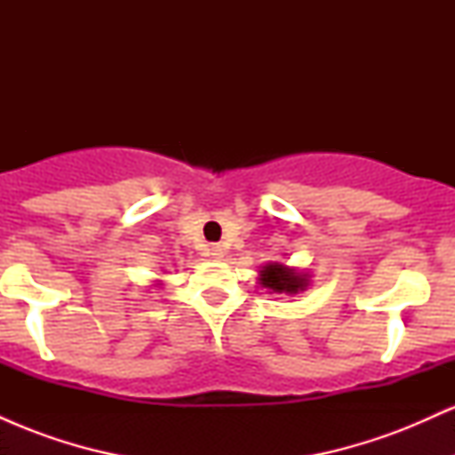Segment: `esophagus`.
Returning <instances> with one entry per match:
<instances>
[{
	"label": "esophagus",
	"mask_w": 455,
	"mask_h": 455,
	"mask_svg": "<svg viewBox=\"0 0 455 455\" xmlns=\"http://www.w3.org/2000/svg\"><path fill=\"white\" fill-rule=\"evenodd\" d=\"M210 254H212V259H222L224 257V250L220 248V245H212Z\"/></svg>",
	"instance_id": "1"
}]
</instances>
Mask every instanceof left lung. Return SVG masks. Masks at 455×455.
I'll return each mask as SVG.
<instances>
[{"instance_id": "obj_1", "label": "left lung", "mask_w": 455, "mask_h": 455, "mask_svg": "<svg viewBox=\"0 0 455 455\" xmlns=\"http://www.w3.org/2000/svg\"><path fill=\"white\" fill-rule=\"evenodd\" d=\"M259 282L269 289L271 293H284V295H297L307 289L310 280L307 274H299L297 269L286 267L282 263H267L259 274Z\"/></svg>"}]
</instances>
